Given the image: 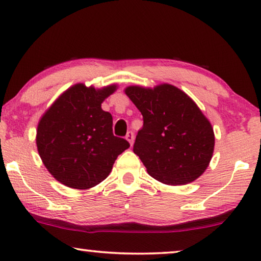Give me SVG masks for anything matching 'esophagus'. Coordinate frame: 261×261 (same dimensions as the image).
Instances as JSON below:
<instances>
[{
    "mask_svg": "<svg viewBox=\"0 0 261 261\" xmlns=\"http://www.w3.org/2000/svg\"><path fill=\"white\" fill-rule=\"evenodd\" d=\"M126 140L129 142L130 146L133 145V142H134V133H133V132H128L127 135H126Z\"/></svg>",
    "mask_w": 261,
    "mask_h": 261,
    "instance_id": "obj_1",
    "label": "esophagus"
}]
</instances>
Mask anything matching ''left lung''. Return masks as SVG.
<instances>
[{
  "label": "left lung",
  "instance_id": "1",
  "mask_svg": "<svg viewBox=\"0 0 261 261\" xmlns=\"http://www.w3.org/2000/svg\"><path fill=\"white\" fill-rule=\"evenodd\" d=\"M124 94L144 117L133 151L149 176L167 185L201 177L213 158L215 134L194 99L169 83L130 85Z\"/></svg>",
  "mask_w": 261,
  "mask_h": 261
}]
</instances>
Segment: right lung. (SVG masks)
Here are the masks:
<instances>
[{
  "label": "right lung",
  "mask_w": 261,
  "mask_h": 261,
  "mask_svg": "<svg viewBox=\"0 0 261 261\" xmlns=\"http://www.w3.org/2000/svg\"><path fill=\"white\" fill-rule=\"evenodd\" d=\"M117 84L96 89L77 83L66 89L40 117L37 148L59 183L77 190L96 187L109 176L117 155L129 147L114 137L112 114L102 103Z\"/></svg>",
  "instance_id": "right-lung-1"
}]
</instances>
